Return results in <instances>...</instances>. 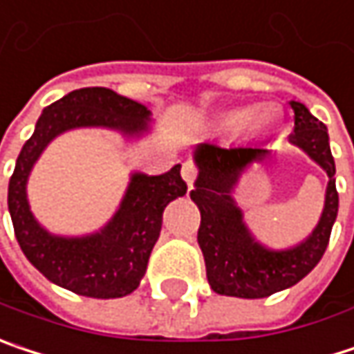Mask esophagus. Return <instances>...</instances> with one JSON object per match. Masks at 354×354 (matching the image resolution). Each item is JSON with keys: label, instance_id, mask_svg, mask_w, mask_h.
<instances>
[{"label": "esophagus", "instance_id": "1", "mask_svg": "<svg viewBox=\"0 0 354 354\" xmlns=\"http://www.w3.org/2000/svg\"><path fill=\"white\" fill-rule=\"evenodd\" d=\"M196 176H198V168L194 166V162H184V164H182V178L186 180V184H188L190 188H192Z\"/></svg>", "mask_w": 354, "mask_h": 354}]
</instances>
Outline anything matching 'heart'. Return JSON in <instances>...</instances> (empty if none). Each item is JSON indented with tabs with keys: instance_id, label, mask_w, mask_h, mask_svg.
Here are the masks:
<instances>
[{
	"instance_id": "heart-1",
	"label": "heart",
	"mask_w": 354,
	"mask_h": 354,
	"mask_svg": "<svg viewBox=\"0 0 354 354\" xmlns=\"http://www.w3.org/2000/svg\"><path fill=\"white\" fill-rule=\"evenodd\" d=\"M270 119V111H261L257 107H249V109H241V111H235L231 113L229 117H227V121H225V125L229 127V129H241L245 125H249V123H266Z\"/></svg>"
}]
</instances>
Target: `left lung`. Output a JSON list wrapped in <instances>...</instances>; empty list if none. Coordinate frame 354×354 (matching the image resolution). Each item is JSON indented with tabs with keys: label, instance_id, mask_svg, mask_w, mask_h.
<instances>
[{
	"label": "left lung",
	"instance_id": "left-lung-1",
	"mask_svg": "<svg viewBox=\"0 0 354 354\" xmlns=\"http://www.w3.org/2000/svg\"><path fill=\"white\" fill-rule=\"evenodd\" d=\"M290 107L294 109V133L290 142L302 147L328 174L320 223L294 249L270 251L255 243L243 225L241 210L231 198L243 170L251 162H263L270 156L268 147H221L207 142L194 151L201 172L196 188L190 190V198L201 210L198 245L205 255L210 288L221 296L268 298L286 290L316 268L330 241L338 212V192L326 125L298 101H290Z\"/></svg>",
	"mask_w": 354,
	"mask_h": 354
}]
</instances>
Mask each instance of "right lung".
<instances>
[{"instance_id":"obj_1","label":"right lung","mask_w":354,"mask_h":354,"mask_svg":"<svg viewBox=\"0 0 354 354\" xmlns=\"http://www.w3.org/2000/svg\"><path fill=\"white\" fill-rule=\"evenodd\" d=\"M147 107L105 86L73 91L48 105L17 156L10 178L8 207L16 239L30 263L50 281L86 298H121L131 294L162 231L164 209L186 194L180 164L162 176L133 174L127 194L113 221L97 235L62 239L46 233L32 216L26 182L52 138L73 127H113L127 136L147 129Z\"/></svg>"}]
</instances>
